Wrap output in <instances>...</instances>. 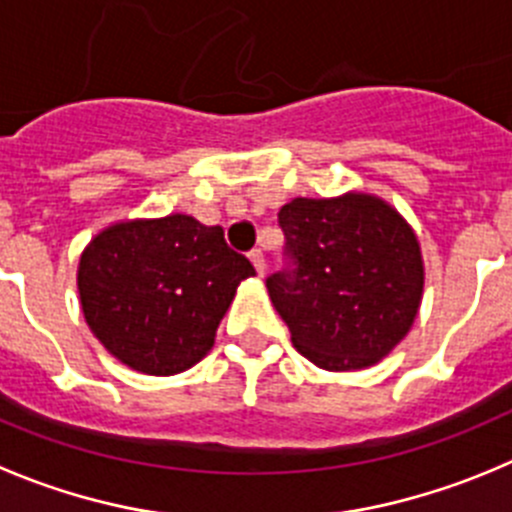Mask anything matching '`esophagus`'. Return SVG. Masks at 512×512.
<instances>
[{
  "label": "esophagus",
  "mask_w": 512,
  "mask_h": 512,
  "mask_svg": "<svg viewBox=\"0 0 512 512\" xmlns=\"http://www.w3.org/2000/svg\"><path fill=\"white\" fill-rule=\"evenodd\" d=\"M248 259H251V264H253V269H256V274H259V276H264V274H266V261H264V253H261L259 248H256V251H251V253H248Z\"/></svg>",
  "instance_id": "obj_1"
}]
</instances>
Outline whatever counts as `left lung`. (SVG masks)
Wrapping results in <instances>:
<instances>
[{
    "mask_svg": "<svg viewBox=\"0 0 512 512\" xmlns=\"http://www.w3.org/2000/svg\"><path fill=\"white\" fill-rule=\"evenodd\" d=\"M294 269L266 279L291 342L326 372L367 369L417 319L425 261L417 233L372 193L294 198L279 211Z\"/></svg>",
    "mask_w": 512,
    "mask_h": 512,
    "instance_id": "left-lung-1",
    "label": "left lung"
}]
</instances>
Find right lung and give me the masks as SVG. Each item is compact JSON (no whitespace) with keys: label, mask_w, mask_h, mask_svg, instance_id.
Listing matches in <instances>:
<instances>
[{"label":"right lung","mask_w":512,"mask_h":512,"mask_svg":"<svg viewBox=\"0 0 512 512\" xmlns=\"http://www.w3.org/2000/svg\"><path fill=\"white\" fill-rule=\"evenodd\" d=\"M253 274L221 226L170 213L102 228L80 256L77 291L107 352L135 372L170 377L211 352L238 284Z\"/></svg>","instance_id":"obj_1"}]
</instances>
